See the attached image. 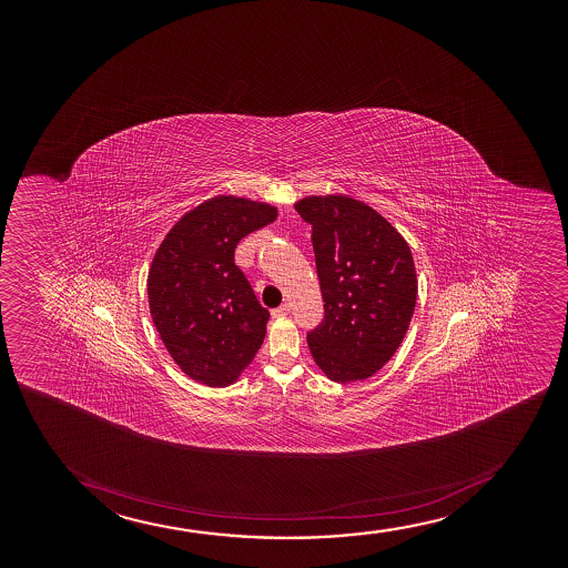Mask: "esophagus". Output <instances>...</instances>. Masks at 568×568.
Returning a JSON list of instances; mask_svg holds the SVG:
<instances>
[{"label": "esophagus", "instance_id": "1", "mask_svg": "<svg viewBox=\"0 0 568 568\" xmlns=\"http://www.w3.org/2000/svg\"><path fill=\"white\" fill-rule=\"evenodd\" d=\"M287 314H290V305L287 303H284L282 307L276 308V311H273L274 318H286Z\"/></svg>", "mask_w": 568, "mask_h": 568}]
</instances>
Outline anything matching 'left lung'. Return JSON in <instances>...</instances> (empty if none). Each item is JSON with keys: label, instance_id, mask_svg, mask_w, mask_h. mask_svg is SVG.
<instances>
[{"label": "left lung", "instance_id": "1", "mask_svg": "<svg viewBox=\"0 0 568 568\" xmlns=\"http://www.w3.org/2000/svg\"><path fill=\"white\" fill-rule=\"evenodd\" d=\"M313 225L324 320L307 343L335 383L364 381L398 351L417 305L412 248L377 210L348 195L303 196L295 203Z\"/></svg>", "mask_w": 568, "mask_h": 568}]
</instances>
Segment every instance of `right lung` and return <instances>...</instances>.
<instances>
[{"label":"right lung","mask_w":568,"mask_h":568,"mask_svg":"<svg viewBox=\"0 0 568 568\" xmlns=\"http://www.w3.org/2000/svg\"><path fill=\"white\" fill-rule=\"evenodd\" d=\"M276 217L273 204L217 195L185 212L153 255L151 318L178 367L201 385L236 383L265 339L268 311L236 267L235 248Z\"/></svg>","instance_id":"obj_1"}]
</instances>
